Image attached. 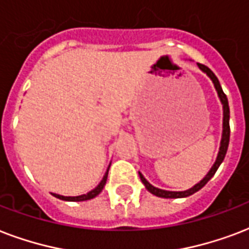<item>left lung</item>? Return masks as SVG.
Wrapping results in <instances>:
<instances>
[{
	"label": "left lung",
	"instance_id": "1",
	"mask_svg": "<svg viewBox=\"0 0 249 249\" xmlns=\"http://www.w3.org/2000/svg\"><path fill=\"white\" fill-rule=\"evenodd\" d=\"M197 66L200 70L205 72V74L211 78V80L214 84V88L217 90V94H218L219 100H221V104H222L223 107V123H222V138H221V144H219V151L218 155H217V159H215V162L213 163V166L211 167V170L208 171V174L204 177L198 183H196L194 187H191L188 190L186 191H166V190H161V188H157V187L152 186L151 183L148 182L145 178H144V175L139 171V175H140V179H142V184L145 186V188L152 195H155V196H159V197H163V198H180V197H187V196H191V195H194L195 192H197L198 190H201L205 184H207L209 180L212 179V177L215 174V171L219 167V165L222 163L223 159H225V156H226L227 152V146H229V142H230V124H229V121H230V109H229V101H227L226 94L223 93L222 87L219 84L218 79L213 74V71L209 69V67L204 66L201 63H197Z\"/></svg>",
	"mask_w": 249,
	"mask_h": 249
}]
</instances>
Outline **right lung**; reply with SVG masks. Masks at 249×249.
Listing matches in <instances>:
<instances>
[{
	"mask_svg": "<svg viewBox=\"0 0 249 249\" xmlns=\"http://www.w3.org/2000/svg\"><path fill=\"white\" fill-rule=\"evenodd\" d=\"M110 167V165H109ZM109 167H107V173L104 175V178L101 179V182L98 183V186L96 188H93L92 191H89L88 194L86 195H80V196H62V195H58V194H52L54 197L57 198H61V200H65V201H86V200H90V198H94L97 196L101 191L104 190V187L107 184V173H109Z\"/></svg>",
	"mask_w": 249,
	"mask_h": 249,
	"instance_id": "add662e5",
	"label": "right lung"
}]
</instances>
